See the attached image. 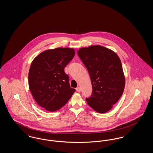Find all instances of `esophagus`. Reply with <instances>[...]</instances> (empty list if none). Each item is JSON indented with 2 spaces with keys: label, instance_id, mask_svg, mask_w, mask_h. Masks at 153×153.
<instances>
[{
  "label": "esophagus",
  "instance_id": "34e87169",
  "mask_svg": "<svg viewBox=\"0 0 153 153\" xmlns=\"http://www.w3.org/2000/svg\"><path fill=\"white\" fill-rule=\"evenodd\" d=\"M76 91L78 92H81V88L79 87H78L76 88Z\"/></svg>",
  "mask_w": 153,
  "mask_h": 153
}]
</instances>
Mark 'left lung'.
<instances>
[{
  "label": "left lung",
  "instance_id": "obj_1",
  "mask_svg": "<svg viewBox=\"0 0 153 153\" xmlns=\"http://www.w3.org/2000/svg\"><path fill=\"white\" fill-rule=\"evenodd\" d=\"M85 66L92 85V94L86 100L97 112L109 111L123 94L125 77L117 53L100 45L82 48L77 51Z\"/></svg>",
  "mask_w": 153,
  "mask_h": 153
}]
</instances>
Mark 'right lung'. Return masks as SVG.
Wrapping results in <instances>:
<instances>
[{
    "instance_id": "1",
    "label": "right lung",
    "mask_w": 153,
    "mask_h": 153,
    "mask_svg": "<svg viewBox=\"0 0 153 153\" xmlns=\"http://www.w3.org/2000/svg\"><path fill=\"white\" fill-rule=\"evenodd\" d=\"M74 55L73 49L58 48L41 53L31 62L28 76L30 92L36 102L48 111L60 109L76 91L64 72Z\"/></svg>"
}]
</instances>
